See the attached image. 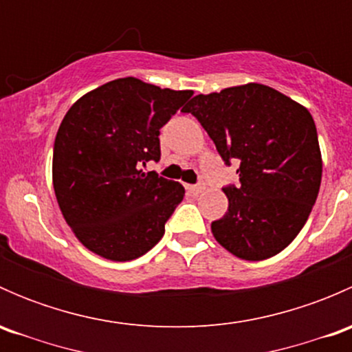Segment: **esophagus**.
Here are the masks:
<instances>
[{"label": "esophagus", "mask_w": 352, "mask_h": 352, "mask_svg": "<svg viewBox=\"0 0 352 352\" xmlns=\"http://www.w3.org/2000/svg\"><path fill=\"white\" fill-rule=\"evenodd\" d=\"M204 189H206L204 182H199V184H196V186H189V192L194 194V196H197V194H201Z\"/></svg>", "instance_id": "obj_1"}]
</instances>
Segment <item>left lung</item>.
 I'll return each mask as SVG.
<instances>
[{"mask_svg":"<svg viewBox=\"0 0 352 352\" xmlns=\"http://www.w3.org/2000/svg\"><path fill=\"white\" fill-rule=\"evenodd\" d=\"M182 110L201 122L225 165L240 163V186L223 187L228 211L211 223L214 239L245 261L279 254L305 226L320 189L314 117L258 83L197 95Z\"/></svg>","mask_w":352,"mask_h":352,"instance_id":"left-lung-1","label":"left lung"}]
</instances>
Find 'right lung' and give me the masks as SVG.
<instances>
[{"label":"right lung","mask_w":352,"mask_h":352,"mask_svg":"<svg viewBox=\"0 0 352 352\" xmlns=\"http://www.w3.org/2000/svg\"><path fill=\"white\" fill-rule=\"evenodd\" d=\"M192 97L119 78L83 95L54 141L52 184L67 225L88 250L133 261L162 240L184 187L141 166L158 162L160 129Z\"/></svg>","instance_id":"right-lung-1"}]
</instances>
